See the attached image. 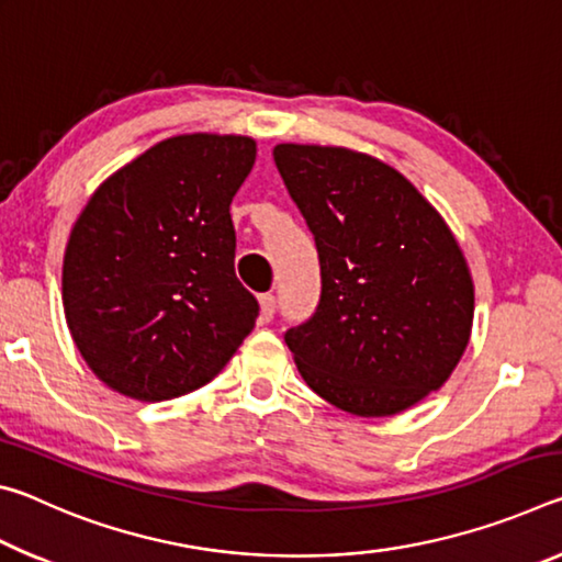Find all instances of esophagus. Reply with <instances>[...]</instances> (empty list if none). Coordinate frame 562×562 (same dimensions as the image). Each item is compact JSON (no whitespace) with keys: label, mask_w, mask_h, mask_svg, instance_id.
<instances>
[{"label":"esophagus","mask_w":562,"mask_h":562,"mask_svg":"<svg viewBox=\"0 0 562 562\" xmlns=\"http://www.w3.org/2000/svg\"><path fill=\"white\" fill-rule=\"evenodd\" d=\"M274 304H278V300H274V294H262V297H260V319L262 322H270L272 319Z\"/></svg>","instance_id":"34e87169"}]
</instances>
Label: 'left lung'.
Instances as JSON below:
<instances>
[{"mask_svg":"<svg viewBox=\"0 0 562 562\" xmlns=\"http://www.w3.org/2000/svg\"><path fill=\"white\" fill-rule=\"evenodd\" d=\"M274 166L315 235L322 297L284 341L312 392L382 418L453 374L473 327V278L441 213L384 160L278 144Z\"/></svg>","mask_w":562,"mask_h":562,"instance_id":"obj_1","label":"left lung"}]
</instances>
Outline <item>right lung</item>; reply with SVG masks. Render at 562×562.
Wrapping results in <instances>:
<instances>
[{"label": "right lung", "mask_w": 562, "mask_h": 562, "mask_svg": "<svg viewBox=\"0 0 562 562\" xmlns=\"http://www.w3.org/2000/svg\"><path fill=\"white\" fill-rule=\"evenodd\" d=\"M258 144L180 133L93 190L64 252L61 300L76 349L138 402L195 392L250 335L258 300L235 278L231 203Z\"/></svg>", "instance_id": "add662e5"}]
</instances>
